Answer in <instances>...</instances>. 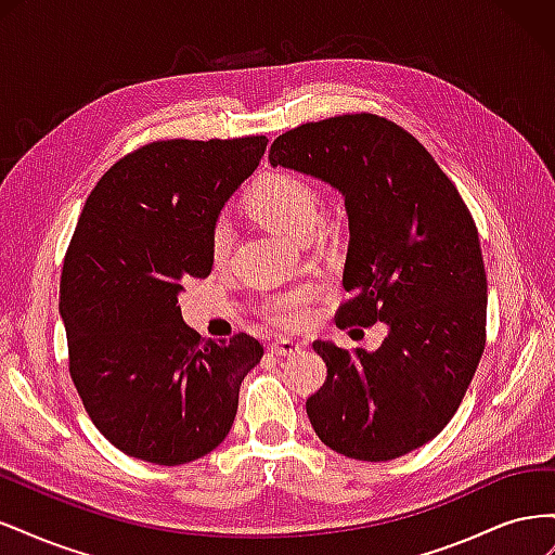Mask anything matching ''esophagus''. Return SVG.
Returning <instances> with one entry per match:
<instances>
[{"instance_id": "obj_1", "label": "esophagus", "mask_w": 555, "mask_h": 555, "mask_svg": "<svg viewBox=\"0 0 555 555\" xmlns=\"http://www.w3.org/2000/svg\"><path fill=\"white\" fill-rule=\"evenodd\" d=\"M268 349H271L278 357H292V354H298V351L304 349V345H298L296 340H289V338H278L271 343V347Z\"/></svg>"}]
</instances>
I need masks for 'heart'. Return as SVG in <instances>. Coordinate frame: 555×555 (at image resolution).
<instances>
[{
    "label": "heart",
    "instance_id": "1",
    "mask_svg": "<svg viewBox=\"0 0 555 555\" xmlns=\"http://www.w3.org/2000/svg\"><path fill=\"white\" fill-rule=\"evenodd\" d=\"M247 206L259 222L282 233L284 238L304 243L312 233L322 212V198L314 184L296 173H268L247 196ZM233 243V229L227 217L215 220L210 231V255L222 261ZM312 292L300 289L268 300L266 314L282 326H300L308 319Z\"/></svg>",
    "mask_w": 555,
    "mask_h": 555
}]
</instances>
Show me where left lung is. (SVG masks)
<instances>
[{
    "instance_id": "obj_1",
    "label": "left lung",
    "mask_w": 555,
    "mask_h": 555,
    "mask_svg": "<svg viewBox=\"0 0 555 555\" xmlns=\"http://www.w3.org/2000/svg\"><path fill=\"white\" fill-rule=\"evenodd\" d=\"M345 198L349 245L335 324L389 333L375 351L312 347L326 382L308 398L326 447L393 461L433 440L459 410L486 343V271L473 215L412 133L371 113L282 133L268 155Z\"/></svg>"
}]
</instances>
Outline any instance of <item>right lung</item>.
Instances as JSON below:
<instances>
[{
  "label": "right lung",
  "mask_w": 555,
  "mask_h": 555,
  "mask_svg": "<svg viewBox=\"0 0 555 555\" xmlns=\"http://www.w3.org/2000/svg\"><path fill=\"white\" fill-rule=\"evenodd\" d=\"M266 137L157 141L90 192L60 282L69 373L94 426L127 456L182 465L220 444L263 347L182 322V282L212 271L210 231L259 166Z\"/></svg>",
  "instance_id": "add662e5"
}]
</instances>
